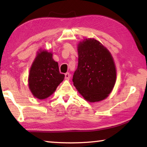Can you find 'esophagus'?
I'll return each instance as SVG.
<instances>
[{"label": "esophagus", "mask_w": 147, "mask_h": 147, "mask_svg": "<svg viewBox=\"0 0 147 147\" xmlns=\"http://www.w3.org/2000/svg\"><path fill=\"white\" fill-rule=\"evenodd\" d=\"M71 78V74L69 73H67L65 74V80H69Z\"/></svg>", "instance_id": "obj_1"}]
</instances>
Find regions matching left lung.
<instances>
[{"label":"left lung","mask_w":147,"mask_h":147,"mask_svg":"<svg viewBox=\"0 0 147 147\" xmlns=\"http://www.w3.org/2000/svg\"><path fill=\"white\" fill-rule=\"evenodd\" d=\"M78 53L74 86L90 102L104 100L112 91L116 80V69L110 53L94 39L80 42Z\"/></svg>","instance_id":"obj_1"}]
</instances>
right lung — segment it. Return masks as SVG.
<instances>
[{
	"instance_id": "obj_1",
	"label": "right lung",
	"mask_w": 147,
	"mask_h": 147,
	"mask_svg": "<svg viewBox=\"0 0 147 147\" xmlns=\"http://www.w3.org/2000/svg\"><path fill=\"white\" fill-rule=\"evenodd\" d=\"M64 77L59 72L58 63L53 59V54L42 51L38 54L30 71L29 88L35 97L45 99L56 91Z\"/></svg>"
}]
</instances>
